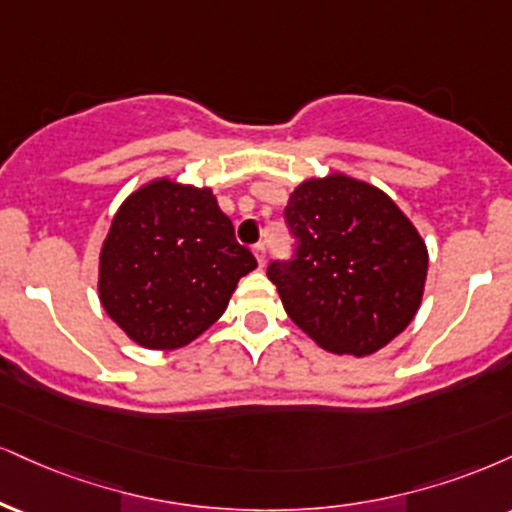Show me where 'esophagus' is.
<instances>
[{
	"label": "esophagus",
	"instance_id": "esophagus-1",
	"mask_svg": "<svg viewBox=\"0 0 512 512\" xmlns=\"http://www.w3.org/2000/svg\"><path fill=\"white\" fill-rule=\"evenodd\" d=\"M252 255H255V260L260 267H264V262H267V250H264L262 243H257L255 248H252Z\"/></svg>",
	"mask_w": 512,
	"mask_h": 512
}]
</instances>
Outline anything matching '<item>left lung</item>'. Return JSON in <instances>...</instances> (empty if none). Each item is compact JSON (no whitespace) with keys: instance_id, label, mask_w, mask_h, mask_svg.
Listing matches in <instances>:
<instances>
[{"instance_id":"1","label":"left lung","mask_w":512,"mask_h":512,"mask_svg":"<svg viewBox=\"0 0 512 512\" xmlns=\"http://www.w3.org/2000/svg\"><path fill=\"white\" fill-rule=\"evenodd\" d=\"M295 260L267 269L286 315L319 348L367 357L415 319L429 250L384 190L341 171L305 178L288 197Z\"/></svg>"}]
</instances>
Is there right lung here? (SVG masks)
<instances>
[{
    "mask_svg": "<svg viewBox=\"0 0 512 512\" xmlns=\"http://www.w3.org/2000/svg\"><path fill=\"white\" fill-rule=\"evenodd\" d=\"M255 267L212 188L159 176L116 209L100 248L97 295L133 343L176 350L224 315L240 276Z\"/></svg>",
    "mask_w": 512,
    "mask_h": 512,
    "instance_id": "right-lung-1",
    "label": "right lung"
}]
</instances>
